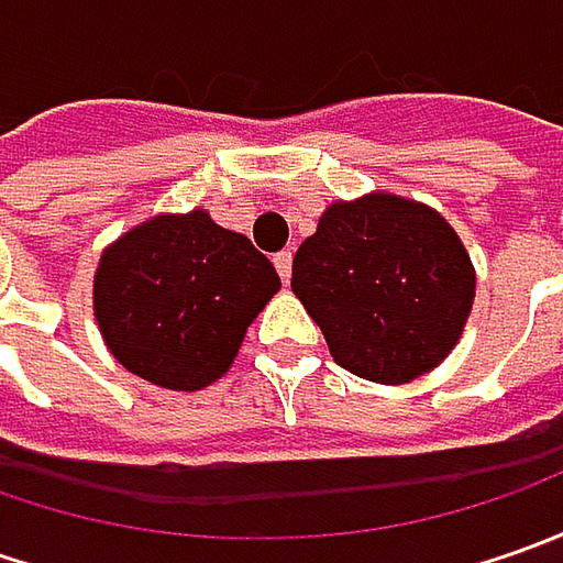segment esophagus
<instances>
[{"label": "esophagus", "mask_w": 563, "mask_h": 563, "mask_svg": "<svg viewBox=\"0 0 563 563\" xmlns=\"http://www.w3.org/2000/svg\"><path fill=\"white\" fill-rule=\"evenodd\" d=\"M275 269H278V275H282V282H288L291 278V263H294V256H291V250H282V253H275Z\"/></svg>", "instance_id": "34e87169"}]
</instances>
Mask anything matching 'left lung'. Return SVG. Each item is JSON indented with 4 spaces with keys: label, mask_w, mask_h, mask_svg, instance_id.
<instances>
[{
    "label": "left lung",
    "mask_w": 563,
    "mask_h": 563,
    "mask_svg": "<svg viewBox=\"0 0 563 563\" xmlns=\"http://www.w3.org/2000/svg\"><path fill=\"white\" fill-rule=\"evenodd\" d=\"M291 288L338 366L404 385L457 344L476 272L457 231L417 200L366 194L332 203L294 256Z\"/></svg>",
    "instance_id": "8db88e82"
}]
</instances>
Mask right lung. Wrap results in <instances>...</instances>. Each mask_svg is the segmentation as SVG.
<instances>
[{
    "mask_svg": "<svg viewBox=\"0 0 563 563\" xmlns=\"http://www.w3.org/2000/svg\"><path fill=\"white\" fill-rule=\"evenodd\" d=\"M278 288V272L250 238L216 225L203 209L168 212L102 250L93 316L128 373L200 391L225 376Z\"/></svg>",
    "mask_w": 563,
    "mask_h": 563,
    "instance_id": "add662e5",
    "label": "right lung"
}]
</instances>
